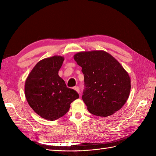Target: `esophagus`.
Returning a JSON list of instances; mask_svg holds the SVG:
<instances>
[{
  "instance_id": "34e87169",
  "label": "esophagus",
  "mask_w": 156,
  "mask_h": 156,
  "mask_svg": "<svg viewBox=\"0 0 156 156\" xmlns=\"http://www.w3.org/2000/svg\"><path fill=\"white\" fill-rule=\"evenodd\" d=\"M74 90L78 92V93H80V88H79V87H75L74 88Z\"/></svg>"
}]
</instances>
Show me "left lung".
I'll return each instance as SVG.
<instances>
[{"label": "left lung", "instance_id": "left-lung-1", "mask_svg": "<svg viewBox=\"0 0 156 156\" xmlns=\"http://www.w3.org/2000/svg\"><path fill=\"white\" fill-rule=\"evenodd\" d=\"M82 67L85 90L82 100L91 114L108 117L121 109L131 90L127 72L107 51H80L74 55Z\"/></svg>", "mask_w": 156, "mask_h": 156}]
</instances>
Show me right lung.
Here are the masks:
<instances>
[{
    "mask_svg": "<svg viewBox=\"0 0 156 156\" xmlns=\"http://www.w3.org/2000/svg\"><path fill=\"white\" fill-rule=\"evenodd\" d=\"M64 58L54 55L37 63L25 84V95L29 105L46 120L54 121L67 112L71 102L79 98L73 89L66 87L58 75Z\"/></svg>",
    "mask_w": 156,
    "mask_h": 156,
    "instance_id": "right-lung-1",
    "label": "right lung"
}]
</instances>
